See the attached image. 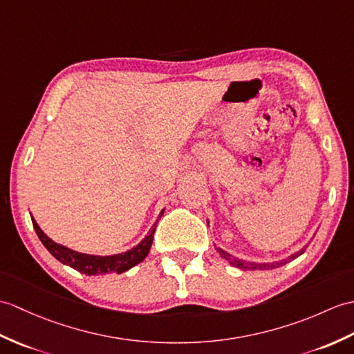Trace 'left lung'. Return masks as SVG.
I'll return each instance as SVG.
<instances>
[{"instance_id":"1","label":"left lung","mask_w":354,"mask_h":354,"mask_svg":"<svg viewBox=\"0 0 354 354\" xmlns=\"http://www.w3.org/2000/svg\"><path fill=\"white\" fill-rule=\"evenodd\" d=\"M217 252L220 253V257H221V258L226 259V261L229 262V264H232V266H235V267H238V268H243V270H270V268H277V267H281V266H285L286 262H290V261L295 259L297 257H300V254H301L303 252H305V249H301L300 252L294 253L292 257L286 258V259H283V261L273 262V264H257V262H248V261L238 259V258H234L232 254H229L227 252L221 250L220 248H217Z\"/></svg>"}]
</instances>
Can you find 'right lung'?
<instances>
[{
    "label": "right lung",
    "instance_id": "right-lung-1",
    "mask_svg": "<svg viewBox=\"0 0 354 354\" xmlns=\"http://www.w3.org/2000/svg\"><path fill=\"white\" fill-rule=\"evenodd\" d=\"M162 212H164V209L161 211L158 220L161 218ZM31 220H32V226H35V231L39 236V240L42 241V244L48 249V252L51 253L55 259L63 262V264L75 268L77 271H80V273H84L87 276L105 274V273H123V271H127L131 267L137 266L138 262H142L147 257V253H149L155 229H157V221H155V225L149 231V235L143 238L142 243H138V245H136L134 249H131L125 253L111 254V257H93V254L78 253L75 250L64 248V245L54 243L51 238H48L44 234L42 229L37 226L36 220L35 218H31Z\"/></svg>",
    "mask_w": 354,
    "mask_h": 354
}]
</instances>
